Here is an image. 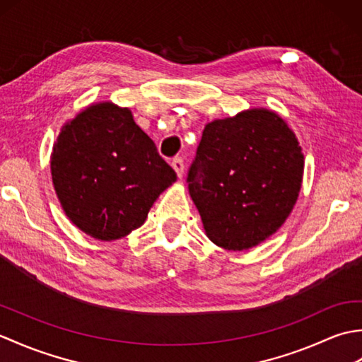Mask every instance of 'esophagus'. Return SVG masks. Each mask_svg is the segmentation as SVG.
Segmentation results:
<instances>
[{"mask_svg": "<svg viewBox=\"0 0 362 362\" xmlns=\"http://www.w3.org/2000/svg\"><path fill=\"white\" fill-rule=\"evenodd\" d=\"M173 168H174V171L177 173V175L179 177H183V173H185V161H183V158L182 157H175L174 160H173Z\"/></svg>", "mask_w": 362, "mask_h": 362, "instance_id": "esophagus-1", "label": "esophagus"}]
</instances>
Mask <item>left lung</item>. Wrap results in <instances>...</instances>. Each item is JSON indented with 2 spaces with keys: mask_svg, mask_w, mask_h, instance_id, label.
Listing matches in <instances>:
<instances>
[{
  "mask_svg": "<svg viewBox=\"0 0 362 362\" xmlns=\"http://www.w3.org/2000/svg\"><path fill=\"white\" fill-rule=\"evenodd\" d=\"M303 165L296 134L272 110L209 122L187 177L206 236L241 252L274 235L294 209Z\"/></svg>",
  "mask_w": 362,
  "mask_h": 362,
  "instance_id": "1",
  "label": "left lung"
}]
</instances>
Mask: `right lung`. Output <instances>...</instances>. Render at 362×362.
<instances>
[{
  "label": "right lung",
  "mask_w": 362,
  "mask_h": 362,
  "mask_svg": "<svg viewBox=\"0 0 362 362\" xmlns=\"http://www.w3.org/2000/svg\"><path fill=\"white\" fill-rule=\"evenodd\" d=\"M51 175L68 219L101 241L141 227L160 193L177 179L132 112L112 103L90 105L62 127Z\"/></svg>",
  "instance_id": "right-lung-1"
}]
</instances>
